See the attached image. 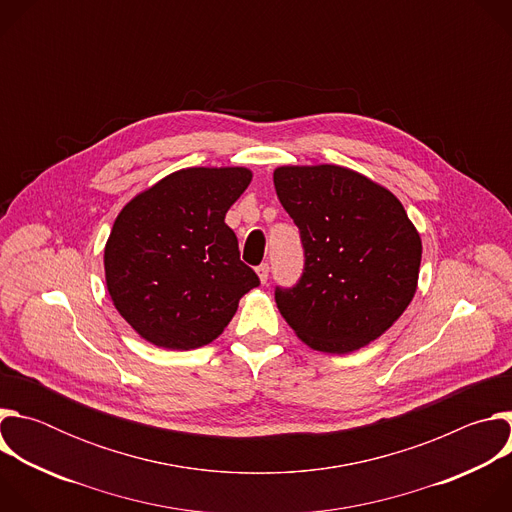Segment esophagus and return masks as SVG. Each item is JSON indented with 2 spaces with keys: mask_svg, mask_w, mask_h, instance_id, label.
Here are the masks:
<instances>
[{
  "mask_svg": "<svg viewBox=\"0 0 512 512\" xmlns=\"http://www.w3.org/2000/svg\"><path fill=\"white\" fill-rule=\"evenodd\" d=\"M257 275H259L261 283H267V279H269V263H261L257 267Z\"/></svg>",
  "mask_w": 512,
  "mask_h": 512,
  "instance_id": "obj_1",
  "label": "esophagus"
}]
</instances>
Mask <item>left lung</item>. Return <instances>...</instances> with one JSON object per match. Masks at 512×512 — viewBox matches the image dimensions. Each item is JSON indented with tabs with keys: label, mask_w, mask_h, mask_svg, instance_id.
Masks as SVG:
<instances>
[{
	"label": "left lung",
	"mask_w": 512,
	"mask_h": 512,
	"mask_svg": "<svg viewBox=\"0 0 512 512\" xmlns=\"http://www.w3.org/2000/svg\"><path fill=\"white\" fill-rule=\"evenodd\" d=\"M279 202L294 218L304 271L275 285L285 322L314 350L346 354L379 338L413 300L421 239L403 204L340 166H283Z\"/></svg>",
	"instance_id": "left-lung-1"
}]
</instances>
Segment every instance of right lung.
I'll return each mask as SVG.
<instances>
[{"label": "right lung", "mask_w": 512, "mask_h": 512, "mask_svg": "<svg viewBox=\"0 0 512 512\" xmlns=\"http://www.w3.org/2000/svg\"><path fill=\"white\" fill-rule=\"evenodd\" d=\"M249 182L245 168H188L119 212L105 247L107 289L141 338L172 350L204 346L261 283L225 223Z\"/></svg>", "instance_id": "right-lung-1"}]
</instances>
